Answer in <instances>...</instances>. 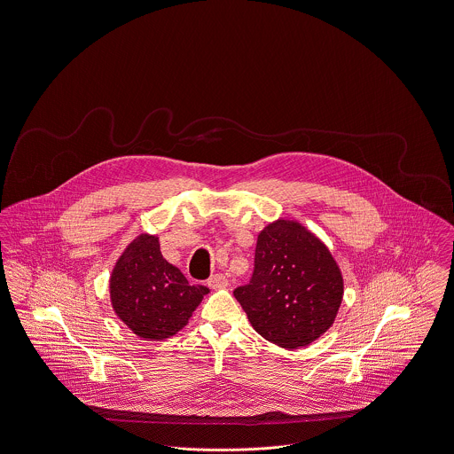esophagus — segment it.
<instances>
[{
  "label": "esophagus",
  "instance_id": "34e87169",
  "mask_svg": "<svg viewBox=\"0 0 454 454\" xmlns=\"http://www.w3.org/2000/svg\"><path fill=\"white\" fill-rule=\"evenodd\" d=\"M207 284H208V287H212V289H226V287H228V278H226L224 275L217 273V275L210 277Z\"/></svg>",
  "mask_w": 454,
  "mask_h": 454
}]
</instances>
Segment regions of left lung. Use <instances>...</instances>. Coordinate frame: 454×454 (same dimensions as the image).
Masks as SVG:
<instances>
[{"label": "left lung", "mask_w": 454, "mask_h": 454, "mask_svg": "<svg viewBox=\"0 0 454 454\" xmlns=\"http://www.w3.org/2000/svg\"><path fill=\"white\" fill-rule=\"evenodd\" d=\"M233 294L257 334L300 348L334 324L343 275L320 239L298 221L278 219L257 235L251 282Z\"/></svg>", "instance_id": "8db88e82"}]
</instances>
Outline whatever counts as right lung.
Returning <instances> with one entry per match:
<instances>
[{"label": "right lung", "instance_id": "right-lung-1", "mask_svg": "<svg viewBox=\"0 0 454 454\" xmlns=\"http://www.w3.org/2000/svg\"><path fill=\"white\" fill-rule=\"evenodd\" d=\"M205 286H190L179 268L160 252L158 237L141 233L118 257L109 298L118 318L139 338L160 341L177 334L190 320Z\"/></svg>", "mask_w": 454, "mask_h": 454}]
</instances>
